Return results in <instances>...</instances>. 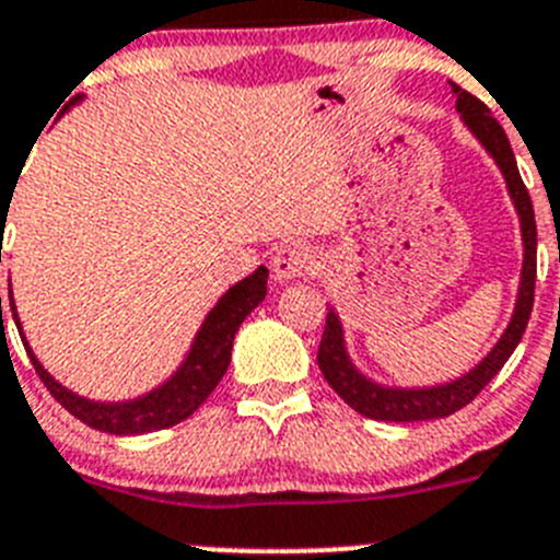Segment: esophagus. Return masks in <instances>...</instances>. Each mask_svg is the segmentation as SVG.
I'll return each instance as SVG.
<instances>
[{
  "label": "esophagus",
  "instance_id": "esophagus-1",
  "mask_svg": "<svg viewBox=\"0 0 560 560\" xmlns=\"http://www.w3.org/2000/svg\"><path fill=\"white\" fill-rule=\"evenodd\" d=\"M312 268H315V256H312V250L301 243L281 245L273 256V276L279 281L301 279V276L310 273Z\"/></svg>",
  "mask_w": 560,
  "mask_h": 560
}]
</instances>
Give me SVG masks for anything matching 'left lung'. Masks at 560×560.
Returning <instances> with one entry per match:
<instances>
[{
    "instance_id": "obj_1",
    "label": "left lung",
    "mask_w": 560,
    "mask_h": 560,
    "mask_svg": "<svg viewBox=\"0 0 560 560\" xmlns=\"http://www.w3.org/2000/svg\"><path fill=\"white\" fill-rule=\"evenodd\" d=\"M452 92L457 94V110L463 114V122L471 128V133L482 142V148L493 155L500 164L502 175L508 180L511 198L516 203L518 220H522V240H525V268H522V287H518L516 312H513L511 326L505 329L502 340L493 346L491 354L468 371L460 380L450 382L441 387H424V390H399V387H380L368 382L360 371L349 362V354L342 349V329L335 312L329 310L320 337V349H317V368L324 371V380L335 387L351 410L362 412L365 418L374 421H430V418H443L466 407L468 401L477 399V393L500 374L508 357L518 346L522 335L527 329L533 312V295H536V214H533L530 192H527L525 180L518 175L516 159H513L511 142H508L505 130L497 119L491 117L482 100L468 94L457 83H452Z\"/></svg>"
}]
</instances>
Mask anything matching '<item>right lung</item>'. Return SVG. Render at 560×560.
I'll return each instance as SVG.
<instances>
[{
	"label": "right lung",
	"instance_id": "add662e5",
	"mask_svg": "<svg viewBox=\"0 0 560 560\" xmlns=\"http://www.w3.org/2000/svg\"><path fill=\"white\" fill-rule=\"evenodd\" d=\"M4 209H8V203H4ZM265 292H268V268L254 270L248 279L231 287L223 299L218 301V306L209 312L206 324L200 326L192 351H189L178 374L167 385H161L159 390L148 393V396L136 401H125V405H100V401L80 399V396L69 393L67 387H60L44 371L42 362L35 360V354L30 351L27 340H24V349H27L30 360H33L35 374L42 376L44 387L52 393L55 401L60 407H67L83 424L94 427L100 432H110V435H142V432H155L178 424V421L192 416L209 399V393L218 387V382L223 380L225 368L231 362L236 329L245 320V315L265 301ZM13 320L19 326L16 306H13Z\"/></svg>",
	"mask_w": 560,
	"mask_h": 560
}]
</instances>
